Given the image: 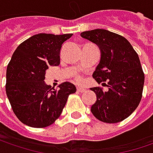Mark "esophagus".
Wrapping results in <instances>:
<instances>
[{"label":"esophagus","mask_w":153,"mask_h":153,"mask_svg":"<svg viewBox=\"0 0 153 153\" xmlns=\"http://www.w3.org/2000/svg\"><path fill=\"white\" fill-rule=\"evenodd\" d=\"M85 90H86V89H85L84 88H81V87H78V88H77V91H78V92L83 93V92H85Z\"/></svg>","instance_id":"obj_1"}]
</instances>
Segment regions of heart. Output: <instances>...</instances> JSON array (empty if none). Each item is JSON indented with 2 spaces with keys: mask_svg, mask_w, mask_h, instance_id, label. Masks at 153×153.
Listing matches in <instances>:
<instances>
[{
  "mask_svg": "<svg viewBox=\"0 0 153 153\" xmlns=\"http://www.w3.org/2000/svg\"><path fill=\"white\" fill-rule=\"evenodd\" d=\"M79 79V80H80V78H79V79Z\"/></svg>",
  "mask_w": 153,
  "mask_h": 153,
  "instance_id": "obj_1",
  "label": "heart"
}]
</instances>
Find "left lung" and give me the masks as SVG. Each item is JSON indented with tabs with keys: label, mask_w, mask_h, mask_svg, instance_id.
<instances>
[{
	"label": "left lung",
	"mask_w": 153,
	"mask_h": 153,
	"mask_svg": "<svg viewBox=\"0 0 153 153\" xmlns=\"http://www.w3.org/2000/svg\"><path fill=\"white\" fill-rule=\"evenodd\" d=\"M80 36L99 48L101 58L93 77L97 83L107 81L108 87L107 91L91 88L97 95L91 112L103 122L122 121L137 109L142 98L144 74L137 53L126 38L108 30L86 31Z\"/></svg>",
	"instance_id": "left-lung-1"
}]
</instances>
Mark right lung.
<instances>
[{"mask_svg":"<svg viewBox=\"0 0 153 153\" xmlns=\"http://www.w3.org/2000/svg\"><path fill=\"white\" fill-rule=\"evenodd\" d=\"M73 33H38L16 48L7 66L6 94L18 120L32 128H45L62 113L70 94L76 91L71 82L58 89L44 81L49 65L60 64V50Z\"/></svg>","mask_w":153,"mask_h":153,"instance_id":"right-lung-1","label":"right lung"}]
</instances>
